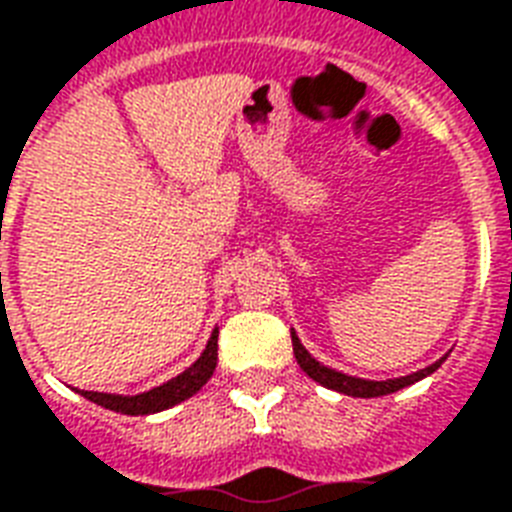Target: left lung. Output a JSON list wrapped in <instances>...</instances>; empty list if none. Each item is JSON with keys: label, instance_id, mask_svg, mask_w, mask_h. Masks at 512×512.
I'll use <instances>...</instances> for the list:
<instances>
[{"label": "left lung", "instance_id": "1", "mask_svg": "<svg viewBox=\"0 0 512 512\" xmlns=\"http://www.w3.org/2000/svg\"><path fill=\"white\" fill-rule=\"evenodd\" d=\"M292 351H295V360H298L300 370L306 373L308 378H314L317 384L327 386V389H335V392H341V395L349 397H381V395H392L397 389H405V386L416 384L421 378H427L429 373H435V370L443 365L446 357H440L438 362H432L427 368L416 370L411 376H400V378H386V381H370V378H357L349 376V373H341V370L327 368L319 360H314L308 349L300 343V338L292 330Z\"/></svg>", "mask_w": 512, "mask_h": 512}]
</instances>
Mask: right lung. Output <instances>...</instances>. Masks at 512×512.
Wrapping results in <instances>:
<instances>
[{
  "label": "right lung",
  "instance_id": "obj_1",
  "mask_svg": "<svg viewBox=\"0 0 512 512\" xmlns=\"http://www.w3.org/2000/svg\"><path fill=\"white\" fill-rule=\"evenodd\" d=\"M217 327L212 330V338L206 343V349L201 351V357L190 365L187 370H182L179 376H174L171 381L161 386H152L147 392H139V395H109V392H80L85 400L101 405V408H109L115 413H126V416H150V413L166 411L171 405L185 403L187 397H193L201 386L212 378L214 368H217Z\"/></svg>",
  "mask_w": 512,
  "mask_h": 512
}]
</instances>
